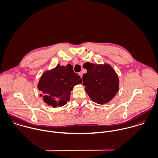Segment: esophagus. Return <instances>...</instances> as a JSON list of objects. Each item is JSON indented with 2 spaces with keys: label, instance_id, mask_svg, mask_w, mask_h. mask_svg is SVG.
I'll use <instances>...</instances> for the list:
<instances>
[{
  "label": "esophagus",
  "instance_id": "esophagus-1",
  "mask_svg": "<svg viewBox=\"0 0 158 158\" xmlns=\"http://www.w3.org/2000/svg\"><path fill=\"white\" fill-rule=\"evenodd\" d=\"M78 74H79V75L81 77V78H82V76H83V73L82 72H79L78 73Z\"/></svg>",
  "mask_w": 158,
  "mask_h": 158
}]
</instances>
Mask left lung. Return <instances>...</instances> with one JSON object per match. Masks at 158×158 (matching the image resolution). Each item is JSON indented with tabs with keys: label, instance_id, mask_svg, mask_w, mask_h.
<instances>
[{
	"label": "left lung",
	"instance_id": "obj_1",
	"mask_svg": "<svg viewBox=\"0 0 158 158\" xmlns=\"http://www.w3.org/2000/svg\"><path fill=\"white\" fill-rule=\"evenodd\" d=\"M87 73L83 75V85L89 98L98 104L110 102L118 93L119 79L109 65L85 64Z\"/></svg>",
	"mask_w": 158,
	"mask_h": 158
}]
</instances>
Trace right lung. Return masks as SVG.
Instances as JSON below:
<instances>
[{
    "label": "right lung",
    "instance_id": "add662e5",
    "mask_svg": "<svg viewBox=\"0 0 158 158\" xmlns=\"http://www.w3.org/2000/svg\"><path fill=\"white\" fill-rule=\"evenodd\" d=\"M82 83L81 78L73 70V66L57 65L54 69L45 72L38 84L40 96L48 105L53 107L67 104L73 88Z\"/></svg>",
    "mask_w": 158,
    "mask_h": 158
}]
</instances>
